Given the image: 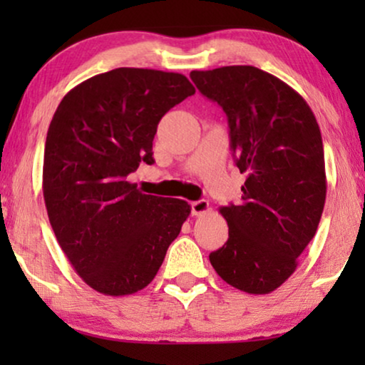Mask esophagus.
Segmentation results:
<instances>
[{"label":"esophagus","mask_w":365,"mask_h":365,"mask_svg":"<svg viewBox=\"0 0 365 365\" xmlns=\"http://www.w3.org/2000/svg\"><path fill=\"white\" fill-rule=\"evenodd\" d=\"M209 209H211V206H209V202L204 201V199H201V201L191 202V214H192V216H201V214H206Z\"/></svg>","instance_id":"1"}]
</instances>
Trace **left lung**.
<instances>
[{
	"label": "left lung",
	"mask_w": 365,
	"mask_h": 365,
	"mask_svg": "<svg viewBox=\"0 0 365 365\" xmlns=\"http://www.w3.org/2000/svg\"><path fill=\"white\" fill-rule=\"evenodd\" d=\"M204 96L224 109L242 202L222 206L229 239L209 254L214 271L247 294H269L297 267L326 202L321 129L301 94L254 66L191 71Z\"/></svg>",
	"instance_id": "left-lung-1"
}]
</instances>
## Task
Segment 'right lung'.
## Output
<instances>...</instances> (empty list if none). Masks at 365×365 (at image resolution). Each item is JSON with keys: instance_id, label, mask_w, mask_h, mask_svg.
I'll return each mask as SVG.
<instances>
[{"instance_id": "1", "label": "right lung", "mask_w": 365, "mask_h": 365, "mask_svg": "<svg viewBox=\"0 0 365 365\" xmlns=\"http://www.w3.org/2000/svg\"><path fill=\"white\" fill-rule=\"evenodd\" d=\"M196 93L184 74L118 68L73 88L49 124L43 196L49 222L78 276L104 296L153 281L191 206L143 194L128 176L153 164V139L169 109Z\"/></svg>"}]
</instances>
